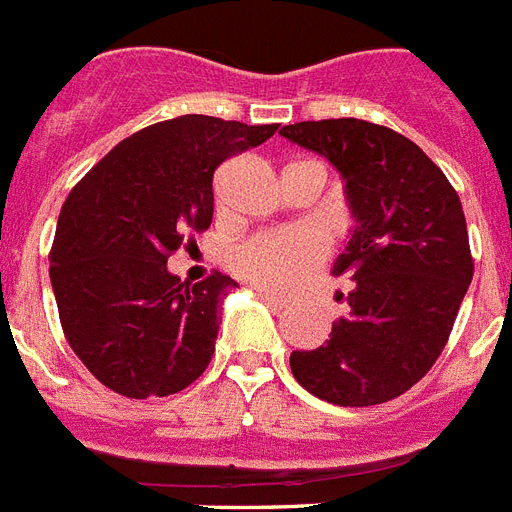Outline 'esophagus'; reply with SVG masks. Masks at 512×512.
Instances as JSON below:
<instances>
[{
    "label": "esophagus",
    "mask_w": 512,
    "mask_h": 512,
    "mask_svg": "<svg viewBox=\"0 0 512 512\" xmlns=\"http://www.w3.org/2000/svg\"><path fill=\"white\" fill-rule=\"evenodd\" d=\"M253 290H256V296H259L261 301H267L269 306H275V309H290V298L277 296V293H272V290H267V288H261V285H253Z\"/></svg>",
    "instance_id": "34e87169"
}]
</instances>
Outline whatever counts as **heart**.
Instances as JSON below:
<instances>
[{
	"label": "heart",
	"mask_w": 512,
	"mask_h": 512,
	"mask_svg": "<svg viewBox=\"0 0 512 512\" xmlns=\"http://www.w3.org/2000/svg\"><path fill=\"white\" fill-rule=\"evenodd\" d=\"M290 166H312L322 174L320 163L298 161ZM322 256L325 243L312 232H261L237 245L232 264L240 275L256 285L282 290L296 285L317 261H322Z\"/></svg>",
	"instance_id": "1"
}]
</instances>
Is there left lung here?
Here are the masks:
<instances>
[{"label": "left lung", "mask_w": 512, "mask_h": 512, "mask_svg": "<svg viewBox=\"0 0 512 512\" xmlns=\"http://www.w3.org/2000/svg\"><path fill=\"white\" fill-rule=\"evenodd\" d=\"M346 182L357 219L333 275L354 280L349 317L325 346L293 351L301 386L341 407H370L410 391L444 351L473 280L463 203L444 171L407 137L359 118L282 126Z\"/></svg>", "instance_id": "1"}]
</instances>
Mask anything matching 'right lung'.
I'll return each mask as SVG.
<instances>
[{
	"mask_svg": "<svg viewBox=\"0 0 512 512\" xmlns=\"http://www.w3.org/2000/svg\"><path fill=\"white\" fill-rule=\"evenodd\" d=\"M277 124L179 116L118 142L65 198L49 251L63 333L102 386L169 396L214 357L219 306L237 282L187 285L166 261L214 219V171ZM190 243V240H187Z\"/></svg>",
	"mask_w": 512,
	"mask_h": 512,
	"instance_id": "add662e5",
	"label": "right lung"
}]
</instances>
